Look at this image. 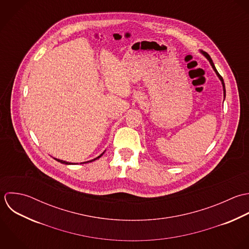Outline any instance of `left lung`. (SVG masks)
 I'll list each match as a JSON object with an SVG mask.
<instances>
[{"mask_svg": "<svg viewBox=\"0 0 249 249\" xmlns=\"http://www.w3.org/2000/svg\"><path fill=\"white\" fill-rule=\"evenodd\" d=\"M200 52H201V54H203L207 59H208V61L210 62V64H211V66H212V68L213 69V71H214V72L216 73V75H217V77L219 78V80L221 81V84H222V87H223V95H224V98H225V96H226V89H225V84H224V81H223V78L220 76V74L218 73V71H216V69H215V67H214V64H213V60H212V58L210 57V55L207 53V52H205V51H202V50H200Z\"/></svg>", "mask_w": 249, "mask_h": 249, "instance_id": "1", "label": "left lung"}]
</instances>
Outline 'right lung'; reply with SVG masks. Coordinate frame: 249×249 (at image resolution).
<instances>
[{
    "label": "right lung",
    "instance_id": "right-lung-1",
    "mask_svg": "<svg viewBox=\"0 0 249 249\" xmlns=\"http://www.w3.org/2000/svg\"><path fill=\"white\" fill-rule=\"evenodd\" d=\"M105 152V151H104ZM104 152L100 155V156H98L97 158H95V159H93V160H89V161H86V162H83V163H88V162H91V161H94L95 160H97V159H99L103 154H104ZM54 160H56L58 162H61V163H63V164H67V165H71V164H75V163H71V162H67V161H65V160H58V159H54Z\"/></svg>",
    "mask_w": 249,
    "mask_h": 249
}]
</instances>
